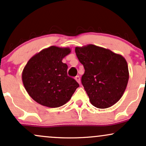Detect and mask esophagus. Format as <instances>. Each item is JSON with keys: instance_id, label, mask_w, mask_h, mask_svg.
<instances>
[{"instance_id": "obj_1", "label": "esophagus", "mask_w": 146, "mask_h": 146, "mask_svg": "<svg viewBox=\"0 0 146 146\" xmlns=\"http://www.w3.org/2000/svg\"><path fill=\"white\" fill-rule=\"evenodd\" d=\"M75 79H76V81L78 82V83H81V78H80V76H76V77H75Z\"/></svg>"}]
</instances>
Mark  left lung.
<instances>
[{
  "instance_id": "obj_1",
  "label": "left lung",
  "mask_w": 146,
  "mask_h": 146,
  "mask_svg": "<svg viewBox=\"0 0 146 146\" xmlns=\"http://www.w3.org/2000/svg\"><path fill=\"white\" fill-rule=\"evenodd\" d=\"M85 69L81 83L94 107H111L122 97L129 79L128 66L123 56L104 47L90 45L75 47Z\"/></svg>"
}]
</instances>
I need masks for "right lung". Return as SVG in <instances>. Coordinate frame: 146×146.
I'll use <instances>...</instances> for the list:
<instances>
[{
  "instance_id": "right-lung-1",
  "label": "right lung",
  "mask_w": 146,
  "mask_h": 146,
  "mask_svg": "<svg viewBox=\"0 0 146 146\" xmlns=\"http://www.w3.org/2000/svg\"><path fill=\"white\" fill-rule=\"evenodd\" d=\"M71 52L69 47L51 46L28 60L22 81L28 94L38 104L58 108L70 100L78 83L68 76V65L62 62Z\"/></svg>"
}]
</instances>
